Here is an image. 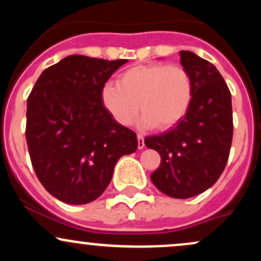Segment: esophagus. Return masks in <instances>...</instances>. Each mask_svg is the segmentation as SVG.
Listing matches in <instances>:
<instances>
[{
    "label": "esophagus",
    "instance_id": "1",
    "mask_svg": "<svg viewBox=\"0 0 261 261\" xmlns=\"http://www.w3.org/2000/svg\"><path fill=\"white\" fill-rule=\"evenodd\" d=\"M137 147H139V149L145 148V137L140 134L137 135Z\"/></svg>",
    "mask_w": 261,
    "mask_h": 261
}]
</instances>
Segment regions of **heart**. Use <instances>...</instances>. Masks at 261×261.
Wrapping results in <instances>:
<instances>
[{"label": "heart", "mask_w": 261, "mask_h": 261, "mask_svg": "<svg viewBox=\"0 0 261 261\" xmlns=\"http://www.w3.org/2000/svg\"><path fill=\"white\" fill-rule=\"evenodd\" d=\"M101 103L114 120L127 126L142 110L143 128H169L188 113L193 100V83L179 65H136L124 71L118 83L101 88Z\"/></svg>", "instance_id": "1"}]
</instances>
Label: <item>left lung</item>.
Instances as JSON below:
<instances>
[{
  "instance_id": "8db88e82",
  "label": "left lung",
  "mask_w": 261,
  "mask_h": 261,
  "mask_svg": "<svg viewBox=\"0 0 261 261\" xmlns=\"http://www.w3.org/2000/svg\"><path fill=\"white\" fill-rule=\"evenodd\" d=\"M180 64L193 83V100L184 118L164 134L145 139L161 154L151 174L154 187L174 199H189L211 188L228 161L233 137L232 98L211 62L191 51Z\"/></svg>"
}]
</instances>
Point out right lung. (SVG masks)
Segmentation results:
<instances>
[{
  "label": "right lung",
  "instance_id": "add662e5",
  "mask_svg": "<svg viewBox=\"0 0 261 261\" xmlns=\"http://www.w3.org/2000/svg\"><path fill=\"white\" fill-rule=\"evenodd\" d=\"M127 60L70 55L41 72L27 103L29 155L43 187L60 201H94L119 158L134 153V131L114 120L101 88Z\"/></svg>",
  "mask_w": 261,
  "mask_h": 261
}]
</instances>
